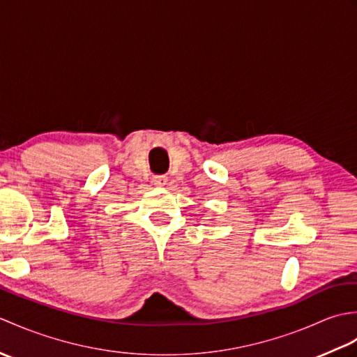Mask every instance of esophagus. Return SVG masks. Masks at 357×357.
Wrapping results in <instances>:
<instances>
[{"mask_svg":"<svg viewBox=\"0 0 357 357\" xmlns=\"http://www.w3.org/2000/svg\"><path fill=\"white\" fill-rule=\"evenodd\" d=\"M151 183H153L155 187H164L167 184V178L162 176V174H158V176H153Z\"/></svg>","mask_w":357,"mask_h":357,"instance_id":"obj_1","label":"esophagus"}]
</instances>
